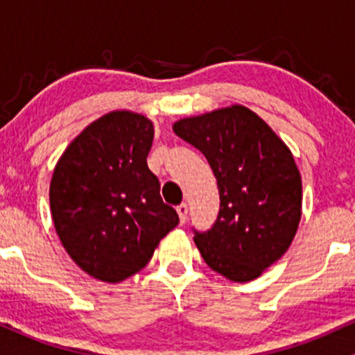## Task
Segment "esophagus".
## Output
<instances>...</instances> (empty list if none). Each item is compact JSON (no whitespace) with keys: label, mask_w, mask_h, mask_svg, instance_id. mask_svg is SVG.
<instances>
[{"label":"esophagus","mask_w":355,"mask_h":355,"mask_svg":"<svg viewBox=\"0 0 355 355\" xmlns=\"http://www.w3.org/2000/svg\"><path fill=\"white\" fill-rule=\"evenodd\" d=\"M177 214L178 217H180V223H185L187 214H189V205H187V203H180V205L177 207Z\"/></svg>","instance_id":"34e87169"}]
</instances>
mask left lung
I'll return each instance as SVG.
<instances>
[{
    "mask_svg": "<svg viewBox=\"0 0 355 355\" xmlns=\"http://www.w3.org/2000/svg\"><path fill=\"white\" fill-rule=\"evenodd\" d=\"M205 155L217 178L220 210L210 230L193 229L211 270L254 280L285 254L302 210V180L291 150L254 112L234 105L173 125Z\"/></svg>",
    "mask_w": 355,
    "mask_h": 355,
    "instance_id": "1",
    "label": "left lung"
}]
</instances>
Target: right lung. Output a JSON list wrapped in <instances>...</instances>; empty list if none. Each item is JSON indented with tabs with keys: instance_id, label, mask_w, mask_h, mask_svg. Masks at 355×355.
Masks as SVG:
<instances>
[{
	"instance_id": "right-lung-1",
	"label": "right lung",
	"mask_w": 355,
	"mask_h": 355,
	"mask_svg": "<svg viewBox=\"0 0 355 355\" xmlns=\"http://www.w3.org/2000/svg\"><path fill=\"white\" fill-rule=\"evenodd\" d=\"M153 141L148 118L112 112L88 125L53 172L50 207L56 234L85 270L120 282L152 259L158 242L178 225L146 165Z\"/></svg>"
}]
</instances>
